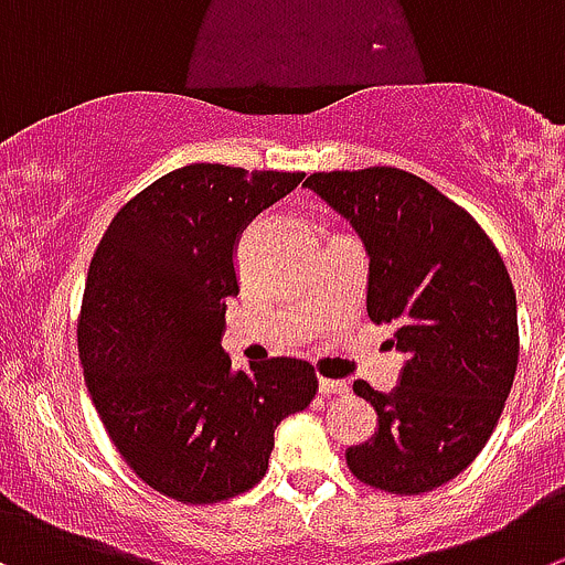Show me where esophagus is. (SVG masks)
<instances>
[{
    "instance_id": "obj_1",
    "label": "esophagus",
    "mask_w": 565,
    "mask_h": 565,
    "mask_svg": "<svg viewBox=\"0 0 565 565\" xmlns=\"http://www.w3.org/2000/svg\"><path fill=\"white\" fill-rule=\"evenodd\" d=\"M319 391H321V394H327V396H343V394H349V383H347V380L321 377L319 380Z\"/></svg>"
}]
</instances>
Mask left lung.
Instances as JSON below:
<instances>
[{
  "label": "left lung",
  "instance_id": "left-lung-1",
  "mask_svg": "<svg viewBox=\"0 0 565 565\" xmlns=\"http://www.w3.org/2000/svg\"><path fill=\"white\" fill-rule=\"evenodd\" d=\"M360 235L369 319L394 324L405 354L383 394L358 380L377 429L347 449L352 475L391 493L455 480L491 438L519 363L510 274L480 224L422 177L388 166L305 180Z\"/></svg>",
  "mask_w": 565,
  "mask_h": 565
}]
</instances>
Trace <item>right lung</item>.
I'll return each instance as SVG.
<instances>
[{"label": "right lung", "instance_id": "right-lung-1", "mask_svg": "<svg viewBox=\"0 0 565 565\" xmlns=\"http://www.w3.org/2000/svg\"><path fill=\"white\" fill-rule=\"evenodd\" d=\"M302 177L182 166L130 199L96 246L77 327L85 383L127 466L177 502L257 486L274 429L319 388L305 360L244 372L222 347L241 233Z\"/></svg>", "mask_w": 565, "mask_h": 565}]
</instances>
